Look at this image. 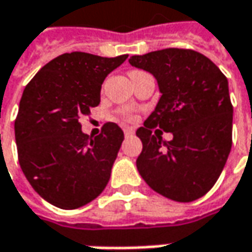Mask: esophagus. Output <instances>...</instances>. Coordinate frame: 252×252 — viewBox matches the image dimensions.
Here are the masks:
<instances>
[{
  "instance_id": "obj_1",
  "label": "esophagus",
  "mask_w": 252,
  "mask_h": 252,
  "mask_svg": "<svg viewBox=\"0 0 252 252\" xmlns=\"http://www.w3.org/2000/svg\"><path fill=\"white\" fill-rule=\"evenodd\" d=\"M123 132H125V136H126V137H129V136H133V134H134L133 129H129V127H125V129H123Z\"/></svg>"
}]
</instances>
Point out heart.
<instances>
[{
	"mask_svg": "<svg viewBox=\"0 0 252 252\" xmlns=\"http://www.w3.org/2000/svg\"><path fill=\"white\" fill-rule=\"evenodd\" d=\"M125 118H126V119H132V115L126 112V113H125Z\"/></svg>",
	"mask_w": 252,
	"mask_h": 252,
	"instance_id": "obj_1",
	"label": "heart"
}]
</instances>
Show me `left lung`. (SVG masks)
I'll use <instances>...</instances> for the list:
<instances>
[{"instance_id": "obj_1", "label": "left lung", "mask_w": 252, "mask_h": 252, "mask_svg": "<svg viewBox=\"0 0 252 252\" xmlns=\"http://www.w3.org/2000/svg\"><path fill=\"white\" fill-rule=\"evenodd\" d=\"M129 63L152 73L161 94L136 132L143 143L137 170L158 194L180 203L194 201L217 182L231 150L228 81L216 63L191 49L134 55ZM155 127L159 129L153 132ZM161 130L173 134L170 142L162 140Z\"/></svg>"}]
</instances>
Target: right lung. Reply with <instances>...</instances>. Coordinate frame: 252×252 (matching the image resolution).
<instances>
[{"label":"right lung","mask_w":252,"mask_h":252,"mask_svg":"<svg viewBox=\"0 0 252 252\" xmlns=\"http://www.w3.org/2000/svg\"><path fill=\"white\" fill-rule=\"evenodd\" d=\"M126 58L63 54L24 89L15 119L19 166L32 189L55 207H82L106 187L123 130L109 122L94 137L82 132L79 120L100 103L102 83Z\"/></svg>","instance_id":"1"}]
</instances>
